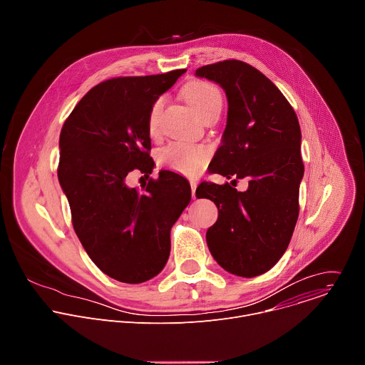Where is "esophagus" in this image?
<instances>
[{"mask_svg": "<svg viewBox=\"0 0 365 365\" xmlns=\"http://www.w3.org/2000/svg\"><path fill=\"white\" fill-rule=\"evenodd\" d=\"M190 189H192V197L196 199V187H197V182L196 180H190Z\"/></svg>", "mask_w": 365, "mask_h": 365, "instance_id": "obj_1", "label": "esophagus"}]
</instances>
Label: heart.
<instances>
[{
  "instance_id": "obj_1",
  "label": "heart",
  "mask_w": 365,
  "mask_h": 365,
  "mask_svg": "<svg viewBox=\"0 0 365 365\" xmlns=\"http://www.w3.org/2000/svg\"><path fill=\"white\" fill-rule=\"evenodd\" d=\"M183 96L203 118L206 113L222 107V95L220 89L205 81H192L183 88ZM166 96L160 95L155 98L148 110L147 127L151 134L159 131L160 115L165 108ZM160 163L172 172L195 176L199 175L207 162V150L199 145H193L185 141H173L159 153Z\"/></svg>"
}]
</instances>
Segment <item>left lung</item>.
Wrapping results in <instances>:
<instances>
[{
  "label": "left lung",
  "mask_w": 365,
  "mask_h": 365,
  "mask_svg": "<svg viewBox=\"0 0 365 365\" xmlns=\"http://www.w3.org/2000/svg\"><path fill=\"white\" fill-rule=\"evenodd\" d=\"M196 76L220 83L228 98L227 127L211 173L232 182L248 179L245 192L230 183L197 186L196 197L218 206V220L206 231V242L224 270L255 277L282 258L299 217L304 172L299 121L280 89L245 62L206 65L196 69Z\"/></svg>",
  "instance_id": "left-lung-1"
}]
</instances>
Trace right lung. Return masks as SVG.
<instances>
[{"label": "right lung", "instance_id": "obj_1", "mask_svg": "<svg viewBox=\"0 0 365 365\" xmlns=\"http://www.w3.org/2000/svg\"><path fill=\"white\" fill-rule=\"evenodd\" d=\"M185 72L103 81L61 131L58 178L73 230L96 267L123 283H143L163 270L172 225L190 202L186 179L169 170L141 189L125 183L133 170L151 173L148 110Z\"/></svg>", "mask_w": 365, "mask_h": 365}]
</instances>
